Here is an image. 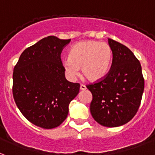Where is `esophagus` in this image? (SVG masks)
<instances>
[{
	"instance_id": "1",
	"label": "esophagus",
	"mask_w": 155,
	"mask_h": 155,
	"mask_svg": "<svg viewBox=\"0 0 155 155\" xmlns=\"http://www.w3.org/2000/svg\"><path fill=\"white\" fill-rule=\"evenodd\" d=\"M86 89H87V87H86L85 85H84V84H81V85H80V90H81V91H85Z\"/></svg>"
}]
</instances>
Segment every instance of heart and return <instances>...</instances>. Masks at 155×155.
I'll list each match as a JSON object with an SVG mask.
<instances>
[{
    "instance_id": "b5f03b06",
    "label": "heart",
    "mask_w": 155,
    "mask_h": 155,
    "mask_svg": "<svg viewBox=\"0 0 155 155\" xmlns=\"http://www.w3.org/2000/svg\"><path fill=\"white\" fill-rule=\"evenodd\" d=\"M113 62V50L106 42L80 41L71 48L68 59L63 65L71 77H75L81 68L82 74L89 81L102 80L109 73Z\"/></svg>"
}]
</instances>
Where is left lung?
I'll return each mask as SVG.
<instances>
[{
	"label": "left lung",
	"instance_id": "8db88e82",
	"mask_svg": "<svg viewBox=\"0 0 155 155\" xmlns=\"http://www.w3.org/2000/svg\"><path fill=\"white\" fill-rule=\"evenodd\" d=\"M113 50L109 73L100 81L87 85L93 98L90 110L101 125L118 127L130 121L137 113L144 90L139 60L123 44L108 38Z\"/></svg>",
	"mask_w": 155,
	"mask_h": 155
}]
</instances>
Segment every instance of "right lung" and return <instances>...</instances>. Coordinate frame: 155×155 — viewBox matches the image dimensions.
<instances>
[{"mask_svg":"<svg viewBox=\"0 0 155 155\" xmlns=\"http://www.w3.org/2000/svg\"><path fill=\"white\" fill-rule=\"evenodd\" d=\"M71 39L48 36L27 48L13 70L12 94L17 107L40 128H57L67 117L80 84L65 79L61 54Z\"/></svg>","mask_w":155,"mask_h":155,"instance_id":"right-lung-1","label":"right lung"}]
</instances>
